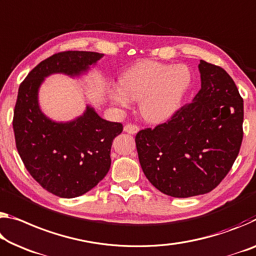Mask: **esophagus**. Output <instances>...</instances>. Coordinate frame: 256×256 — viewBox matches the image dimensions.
<instances>
[{
	"mask_svg": "<svg viewBox=\"0 0 256 256\" xmlns=\"http://www.w3.org/2000/svg\"><path fill=\"white\" fill-rule=\"evenodd\" d=\"M124 131L130 133V134H136V133L139 131V126L136 124H132V123H128L124 126Z\"/></svg>",
	"mask_w": 256,
	"mask_h": 256,
	"instance_id": "34e87169",
	"label": "esophagus"
}]
</instances>
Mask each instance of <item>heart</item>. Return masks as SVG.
Segmentation results:
<instances>
[{"instance_id": "1", "label": "heart", "mask_w": 256, "mask_h": 256, "mask_svg": "<svg viewBox=\"0 0 256 256\" xmlns=\"http://www.w3.org/2000/svg\"><path fill=\"white\" fill-rule=\"evenodd\" d=\"M190 82L192 74L184 64L171 66L146 60L122 75L120 90L114 91L112 98L124 107L130 100L139 101L141 116L150 123H160L176 110Z\"/></svg>"}]
</instances>
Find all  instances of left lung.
Wrapping results in <instances>:
<instances>
[{
    "label": "left lung",
    "instance_id": "obj_1",
    "mask_svg": "<svg viewBox=\"0 0 256 256\" xmlns=\"http://www.w3.org/2000/svg\"><path fill=\"white\" fill-rule=\"evenodd\" d=\"M202 88L165 123L136 136L140 165L165 194L186 198L212 192L240 149L244 104L223 68L200 60Z\"/></svg>",
    "mask_w": 256,
    "mask_h": 256
}]
</instances>
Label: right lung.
Returning <instances> with one entry per match:
<instances>
[{
    "mask_svg": "<svg viewBox=\"0 0 256 256\" xmlns=\"http://www.w3.org/2000/svg\"><path fill=\"white\" fill-rule=\"evenodd\" d=\"M101 56L88 51L58 52L33 68L19 86L12 120L16 147L34 180L58 197H78L106 176L112 140L123 125L101 118L88 106L75 120L56 123L40 112L38 88L54 72L80 75Z\"/></svg>",
    "mask_w": 256,
    "mask_h": 256,
    "instance_id": "1",
    "label": "right lung"
}]
</instances>
